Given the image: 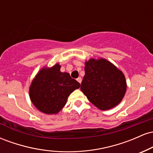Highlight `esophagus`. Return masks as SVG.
I'll return each mask as SVG.
<instances>
[{
	"label": "esophagus",
	"mask_w": 153,
	"mask_h": 153,
	"mask_svg": "<svg viewBox=\"0 0 153 153\" xmlns=\"http://www.w3.org/2000/svg\"><path fill=\"white\" fill-rule=\"evenodd\" d=\"M77 80H78V81L80 82V83H81V82H82V78H80V77H79V78H77Z\"/></svg>",
	"instance_id": "obj_1"
}]
</instances>
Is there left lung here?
I'll return each mask as SVG.
<instances>
[{
  "mask_svg": "<svg viewBox=\"0 0 153 153\" xmlns=\"http://www.w3.org/2000/svg\"><path fill=\"white\" fill-rule=\"evenodd\" d=\"M127 89L122 71L105 59L85 62L80 90L89 101L101 110H108L121 102Z\"/></svg>",
  "mask_w": 153,
  "mask_h": 153,
  "instance_id": "8db88e82",
  "label": "left lung"
}]
</instances>
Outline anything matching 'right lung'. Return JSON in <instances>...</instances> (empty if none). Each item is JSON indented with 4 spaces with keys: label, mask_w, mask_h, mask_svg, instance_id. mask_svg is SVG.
I'll return each instance as SVG.
<instances>
[{
    "label": "right lung",
    "mask_w": 153,
    "mask_h": 153,
    "mask_svg": "<svg viewBox=\"0 0 153 153\" xmlns=\"http://www.w3.org/2000/svg\"><path fill=\"white\" fill-rule=\"evenodd\" d=\"M80 86L69 73L60 72V65L56 64L39 72L31 82L29 96L37 109L47 114H53L62 109L69 95Z\"/></svg>",
    "instance_id": "right-lung-1"
}]
</instances>
